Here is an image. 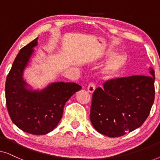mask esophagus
<instances>
[{
    "instance_id": "obj_1",
    "label": "esophagus",
    "mask_w": 160,
    "mask_h": 160,
    "mask_svg": "<svg viewBox=\"0 0 160 160\" xmlns=\"http://www.w3.org/2000/svg\"><path fill=\"white\" fill-rule=\"evenodd\" d=\"M95 83L93 82H90L89 84H88V86H87V90L88 92H89L90 93H92L94 91H95Z\"/></svg>"
}]
</instances>
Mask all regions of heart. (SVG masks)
Wrapping results in <instances>:
<instances>
[{
  "instance_id": "heart-1",
  "label": "heart",
  "mask_w": 160,
  "mask_h": 160,
  "mask_svg": "<svg viewBox=\"0 0 160 160\" xmlns=\"http://www.w3.org/2000/svg\"><path fill=\"white\" fill-rule=\"evenodd\" d=\"M112 52H108V55H111ZM128 58L124 54L114 56L107 62L102 69V73L106 79H113L121 75L127 66Z\"/></svg>"
}]
</instances>
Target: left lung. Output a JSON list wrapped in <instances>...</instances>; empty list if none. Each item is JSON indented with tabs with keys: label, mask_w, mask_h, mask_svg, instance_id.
Listing matches in <instances>:
<instances>
[{
	"label": "left lung",
	"mask_w": 160,
	"mask_h": 160,
	"mask_svg": "<svg viewBox=\"0 0 160 160\" xmlns=\"http://www.w3.org/2000/svg\"><path fill=\"white\" fill-rule=\"evenodd\" d=\"M131 76L106 81L93 92L90 121L98 132L122 136L141 127L154 101L155 74Z\"/></svg>",
	"instance_id": "8db88e82"
}]
</instances>
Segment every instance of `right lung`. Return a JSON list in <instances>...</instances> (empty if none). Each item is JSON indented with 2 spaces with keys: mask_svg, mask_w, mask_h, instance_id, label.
<instances>
[{
  "mask_svg": "<svg viewBox=\"0 0 160 160\" xmlns=\"http://www.w3.org/2000/svg\"><path fill=\"white\" fill-rule=\"evenodd\" d=\"M37 39L21 49L7 75L5 84L6 103L11 119L24 132L45 135L56 128L68 100L82 87L76 83H52L41 91L26 89L23 70L29 61Z\"/></svg>",
  "mask_w": 160,
  "mask_h": 160,
  "instance_id": "add662e5",
  "label": "right lung"
}]
</instances>
